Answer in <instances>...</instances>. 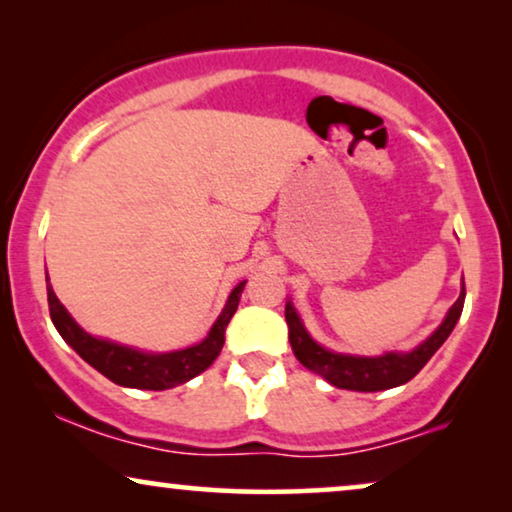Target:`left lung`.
Here are the masks:
<instances>
[{
  "label": "left lung",
  "mask_w": 512,
  "mask_h": 512,
  "mask_svg": "<svg viewBox=\"0 0 512 512\" xmlns=\"http://www.w3.org/2000/svg\"><path fill=\"white\" fill-rule=\"evenodd\" d=\"M466 289H461V296L457 303L450 307L443 324L433 331L431 338H426L422 345L412 349L408 354L389 352L384 356H347L328 352L321 345H317L305 331L303 321H300L296 307L286 303V324H289V342L296 359L303 363L307 370L317 373L338 389H352V391H382L398 387V384L410 382L419 370L426 366V361L438 352L440 345L450 338L452 328L457 326L464 310Z\"/></svg>",
  "instance_id": "1"
}]
</instances>
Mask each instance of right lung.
I'll list each match as a JSON object with an SVG mask.
<instances>
[{
    "instance_id": "1",
    "label": "right lung",
    "mask_w": 512,
    "mask_h": 512,
    "mask_svg": "<svg viewBox=\"0 0 512 512\" xmlns=\"http://www.w3.org/2000/svg\"><path fill=\"white\" fill-rule=\"evenodd\" d=\"M244 284L247 282H240L235 286L226 307H223L221 317L216 319L212 331H209V335L200 342V345L186 347L181 349V352L170 354H146L137 352V349L116 345V342L93 338V335H88L72 317H69V312L62 307L58 296L53 293L51 284H48L46 289L48 310H51L55 328H58V333L74 347V352L79 354L83 361H88L95 370H100L104 377L121 384V387L163 391L188 382L191 377L200 375L202 370L212 366L214 359L221 352L223 342H226V326L230 324V319H233L237 305H240Z\"/></svg>"
}]
</instances>
